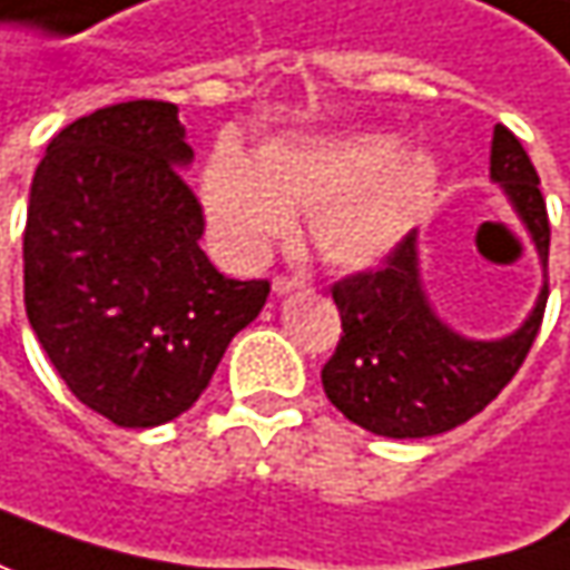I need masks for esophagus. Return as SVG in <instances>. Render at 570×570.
Wrapping results in <instances>:
<instances>
[{"instance_id": "obj_1", "label": "esophagus", "mask_w": 570, "mask_h": 570, "mask_svg": "<svg viewBox=\"0 0 570 570\" xmlns=\"http://www.w3.org/2000/svg\"><path fill=\"white\" fill-rule=\"evenodd\" d=\"M306 281L303 277H289V274H277L274 277V293H293V289H303Z\"/></svg>"}]
</instances>
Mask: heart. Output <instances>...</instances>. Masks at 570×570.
<instances>
[{"label": "heart", "instance_id": "heart-1", "mask_svg": "<svg viewBox=\"0 0 570 570\" xmlns=\"http://www.w3.org/2000/svg\"><path fill=\"white\" fill-rule=\"evenodd\" d=\"M435 189V164L403 154L390 135L277 141L248 160L222 145L203 170V206L218 248L252 264L293 216L313 213V242L328 261H381L416 222Z\"/></svg>", "mask_w": 570, "mask_h": 570}]
</instances>
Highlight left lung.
Segmentation results:
<instances>
[{
	"label": "left lung",
	"mask_w": 570,
	"mask_h": 570,
	"mask_svg": "<svg viewBox=\"0 0 570 570\" xmlns=\"http://www.w3.org/2000/svg\"><path fill=\"white\" fill-rule=\"evenodd\" d=\"M490 177L513 199L549 267V213L539 174L519 138L493 128ZM342 335L322 367L332 406L354 425L386 439H429L474 419L517 377L546 316V289L517 335L468 342L442 325L419 284L416 235L406 232L374 267L332 284Z\"/></svg>",
	"instance_id": "obj_1"
}]
</instances>
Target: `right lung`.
Listing matches in <instances>:
<instances>
[{"mask_svg":"<svg viewBox=\"0 0 570 570\" xmlns=\"http://www.w3.org/2000/svg\"><path fill=\"white\" fill-rule=\"evenodd\" d=\"M174 102L135 99L60 128L24 222V313L70 393L125 429L186 413L271 281H232L199 238Z\"/></svg>","mask_w":570,"mask_h":570,"instance_id":"1","label":"right lung"}]
</instances>
